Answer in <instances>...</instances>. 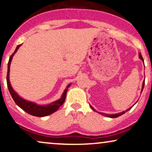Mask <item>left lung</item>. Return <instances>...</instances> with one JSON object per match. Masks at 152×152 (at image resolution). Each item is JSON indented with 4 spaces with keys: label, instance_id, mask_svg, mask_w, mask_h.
Segmentation results:
<instances>
[{
    "label": "left lung",
    "instance_id": "8db88e82",
    "mask_svg": "<svg viewBox=\"0 0 152 152\" xmlns=\"http://www.w3.org/2000/svg\"><path fill=\"white\" fill-rule=\"evenodd\" d=\"M139 58H140V60H142V61L144 62V60H143V58H142V55H141V53H139ZM144 86H145V80L144 81H143V83H142V90H141V93H142V90H143V88H144ZM90 107H91V108L93 110H95L94 108H92V106H90ZM131 108H131H129L128 110H130V109ZM126 110V111H127ZM101 115H105V116H106V117H111V118H115V117H119V116H120V115H123V114H124L125 113V111H123V112H122V113H117V114H113V115H108V114H105V113H99Z\"/></svg>",
    "mask_w": 152,
    "mask_h": 152
}]
</instances>
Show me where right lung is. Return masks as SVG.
<instances>
[{"instance_id": "right-lung-1", "label": "right lung", "mask_w": 152, "mask_h": 152, "mask_svg": "<svg viewBox=\"0 0 152 152\" xmlns=\"http://www.w3.org/2000/svg\"><path fill=\"white\" fill-rule=\"evenodd\" d=\"M21 44H19L17 46L15 52L12 54V56H10L9 62H8L7 64V88L8 90H9V92L11 94L13 100L15 101L16 104L18 106L20 107L22 110L26 111V113H28V114L33 115V116L36 117H44L47 116L48 115L52 114L54 112L58 110V109L60 108V106H61L63 103L65 101L66 98V92H67L69 87L71 86V84H69L65 90H64V92L62 93V97L56 102L50 103L49 104L47 105H38L35 103L28 102L27 100L23 99V98L20 97L19 95L17 94V93H16L15 90H13L12 87L11 86V84H10V64H11V61L12 60V58L14 55L15 54V53L17 51L18 48L20 47Z\"/></svg>"}]
</instances>
